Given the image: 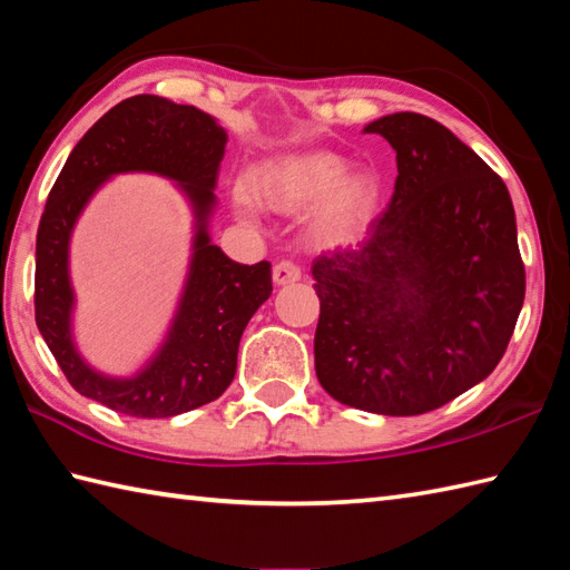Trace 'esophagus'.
<instances>
[{
  "mask_svg": "<svg viewBox=\"0 0 570 570\" xmlns=\"http://www.w3.org/2000/svg\"><path fill=\"white\" fill-rule=\"evenodd\" d=\"M302 277V271H299V265L297 263H293V261H281V263H275V268H273V283L275 285H289V283H297Z\"/></svg>",
  "mask_w": 570,
  "mask_h": 570,
  "instance_id": "obj_1",
  "label": "esophagus"
}]
</instances>
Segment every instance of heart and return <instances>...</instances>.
Returning a JSON list of instances; mask_svg holds the SVG:
<instances>
[{"label": "heart", "mask_w": 570, "mask_h": 570, "mask_svg": "<svg viewBox=\"0 0 570 570\" xmlns=\"http://www.w3.org/2000/svg\"><path fill=\"white\" fill-rule=\"evenodd\" d=\"M346 163L328 150H302L258 163L248 173L246 189L234 193L244 219L261 207L277 214H299L309 206L307 232L322 248L356 242L377 205V183L368 173H344Z\"/></svg>", "instance_id": "heart-1"}]
</instances>
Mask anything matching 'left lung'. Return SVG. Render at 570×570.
<instances>
[{
    "label": "left lung",
    "mask_w": 570,
    "mask_h": 570,
    "mask_svg": "<svg viewBox=\"0 0 570 570\" xmlns=\"http://www.w3.org/2000/svg\"><path fill=\"white\" fill-rule=\"evenodd\" d=\"M397 154L390 205L365 242L312 263L314 368L348 407L412 416L495 371L524 302L508 187L444 124L414 111L363 129Z\"/></svg>",
    "instance_id": "8db88e82"
}]
</instances>
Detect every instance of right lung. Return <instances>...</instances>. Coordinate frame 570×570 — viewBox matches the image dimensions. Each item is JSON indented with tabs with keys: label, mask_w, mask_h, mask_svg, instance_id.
Segmentation results:
<instances>
[{
	"label": "right lung",
	"mask_w": 570,
	"mask_h": 570,
	"mask_svg": "<svg viewBox=\"0 0 570 570\" xmlns=\"http://www.w3.org/2000/svg\"><path fill=\"white\" fill-rule=\"evenodd\" d=\"M229 136L207 111L136 95L111 107L62 166L36 236V324L80 395L129 416L160 420L217 400L236 375L238 341L273 293L271 263L244 265L212 244L219 163ZM154 171L173 179L196 217L194 256L169 334L141 372L114 379L73 346L69 236L81 209L114 174Z\"/></svg>",
	"instance_id": "right-lung-1"
}]
</instances>
